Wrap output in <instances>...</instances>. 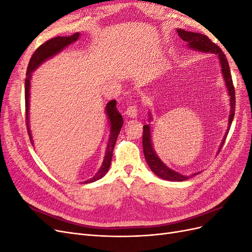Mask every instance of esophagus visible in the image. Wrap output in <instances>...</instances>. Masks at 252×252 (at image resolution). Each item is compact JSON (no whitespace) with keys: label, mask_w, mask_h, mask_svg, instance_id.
<instances>
[{"label":"esophagus","mask_w":252,"mask_h":252,"mask_svg":"<svg viewBox=\"0 0 252 252\" xmlns=\"http://www.w3.org/2000/svg\"><path fill=\"white\" fill-rule=\"evenodd\" d=\"M125 113L127 114V116L129 118H136V116H138V107H136L135 105H131V106H128V108L126 109Z\"/></svg>","instance_id":"obj_1"}]
</instances>
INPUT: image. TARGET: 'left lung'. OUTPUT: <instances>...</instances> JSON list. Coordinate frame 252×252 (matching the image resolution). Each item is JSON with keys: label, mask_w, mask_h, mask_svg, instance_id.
I'll use <instances>...</instances> for the list:
<instances>
[{"label": "left lung", "mask_w": 252, "mask_h": 252, "mask_svg": "<svg viewBox=\"0 0 252 252\" xmlns=\"http://www.w3.org/2000/svg\"><path fill=\"white\" fill-rule=\"evenodd\" d=\"M177 32L180 35L181 39L183 41L187 42V46L189 49L195 50V51H200V52H209L212 53V55H216L220 66V72H222L223 75V80L225 82V85L227 88V94L229 95V105H230V111H229V117H228V126H227V130L224 135V138L220 142V145L219 147L218 152H220V148H222L223 144L227 138V134L229 132V129L232 123V120L234 117V109H235V97H234V87L232 84V79H231V74H230V69H229V64H228V61L224 55V52L222 49H220L217 44L212 43L207 36L202 34V33H196V32H186L184 29L178 28ZM148 120L149 123L152 121V114L151 111L149 110L148 112ZM143 151H144V157L145 159L149 166V168L151 171L154 172L156 175H158V178H161L163 180L167 181H171V182H182V181H186L189 179L188 175H183L177 171L172 170L169 168L168 166L164 164L162 162V159L158 158L157 155V152L152 146V134H151V125L147 124L143 126ZM199 172H195L192 175L199 174Z\"/></svg>", "instance_id": "obj_1"}]
</instances>
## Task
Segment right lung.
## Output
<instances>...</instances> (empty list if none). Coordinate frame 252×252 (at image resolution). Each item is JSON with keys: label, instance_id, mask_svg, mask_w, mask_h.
I'll list each match as a JSON object with an SVG mask.
<instances>
[{"label": "right lung", "instance_id": "add662e5", "mask_svg": "<svg viewBox=\"0 0 252 252\" xmlns=\"http://www.w3.org/2000/svg\"><path fill=\"white\" fill-rule=\"evenodd\" d=\"M81 33L77 32L70 36H57L53 37V39L45 42L42 44L41 46L37 48L34 53L32 55V59L29 61V64L27 67V72H26V80H25V106H26V122H27V129L29 133V138L32 142V131H30V126H29V98H30V81L32 78V72L37 69L44 62H46L47 60L53 58L55 56L59 55L60 52H62L65 48H67L69 45L72 43L77 42L79 40ZM105 113L107 116V119L109 121V126H110V133L108 138L107 147H106L105 151V157L104 161L102 163V166L100 169L95 173L94 178L86 181L85 183H93L97 180L102 179L104 175L107 173L110 167V163L112 159V151L114 148V145H116L117 139L119 136V133L121 131V128L123 126V118H122L121 113L117 109V102L112 100L107 103L105 107Z\"/></svg>", "mask_w": 252, "mask_h": 252}]
</instances>
